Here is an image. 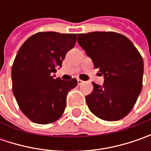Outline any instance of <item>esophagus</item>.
I'll list each match as a JSON object with an SVG mask.
<instances>
[{"label": "esophagus", "instance_id": "esophagus-1", "mask_svg": "<svg viewBox=\"0 0 151 151\" xmlns=\"http://www.w3.org/2000/svg\"><path fill=\"white\" fill-rule=\"evenodd\" d=\"M77 83H78V85L82 84V83H83V81H81V80L78 79V80H77Z\"/></svg>", "mask_w": 151, "mask_h": 151}]
</instances>
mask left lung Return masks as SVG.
<instances>
[{
    "label": "left lung",
    "instance_id": "left-lung-1",
    "mask_svg": "<svg viewBox=\"0 0 151 151\" xmlns=\"http://www.w3.org/2000/svg\"><path fill=\"white\" fill-rule=\"evenodd\" d=\"M77 42L90 57L104 82L93 85L86 96L90 111L106 121H117L132 110L142 89L144 62L125 36L113 32L78 34Z\"/></svg>",
    "mask_w": 151,
    "mask_h": 151
}]
</instances>
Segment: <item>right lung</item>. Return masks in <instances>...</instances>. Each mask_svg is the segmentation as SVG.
<instances>
[{
    "label": "right lung",
    "instance_id": "1",
    "mask_svg": "<svg viewBox=\"0 0 151 151\" xmlns=\"http://www.w3.org/2000/svg\"><path fill=\"white\" fill-rule=\"evenodd\" d=\"M76 35L38 32L17 54L12 68V91L21 111L33 123H54L65 112L67 93L77 86V81L52 75L75 46Z\"/></svg>",
    "mask_w": 151,
    "mask_h": 151
}]
</instances>
